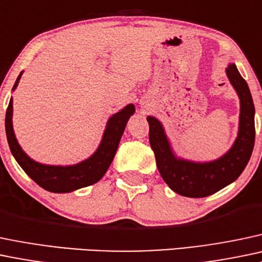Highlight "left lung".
Masks as SVG:
<instances>
[{"instance_id": "left-lung-1", "label": "left lung", "mask_w": 262, "mask_h": 262, "mask_svg": "<svg viewBox=\"0 0 262 262\" xmlns=\"http://www.w3.org/2000/svg\"><path fill=\"white\" fill-rule=\"evenodd\" d=\"M226 74L240 98V126L235 143L221 158L205 163L177 158L161 122L154 117L147 118L149 143L159 173L169 188L181 196L202 198L216 193L240 177L252 154L255 144V106L251 93L235 64L228 65Z\"/></svg>"}]
</instances>
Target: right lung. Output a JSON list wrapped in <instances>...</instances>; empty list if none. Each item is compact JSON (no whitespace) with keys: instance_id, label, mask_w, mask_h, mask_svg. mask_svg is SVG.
<instances>
[{"instance_id":"add662e5","label":"right lung","mask_w":262,"mask_h":262,"mask_svg":"<svg viewBox=\"0 0 262 262\" xmlns=\"http://www.w3.org/2000/svg\"><path fill=\"white\" fill-rule=\"evenodd\" d=\"M21 75L22 73L18 75L12 90H15L17 86ZM134 110L136 108L133 104H129L117 114L110 117L106 123L100 145L96 152L86 161L66 167L48 166V164H41L32 161L21 149L12 128V98H11L6 110V119H5L7 142L12 156L32 181L36 182L38 186L42 187L46 191L55 192V193H68V192H73L75 189L94 184L103 178L114 159L124 129L130 115H133Z\"/></svg>"}]
</instances>
